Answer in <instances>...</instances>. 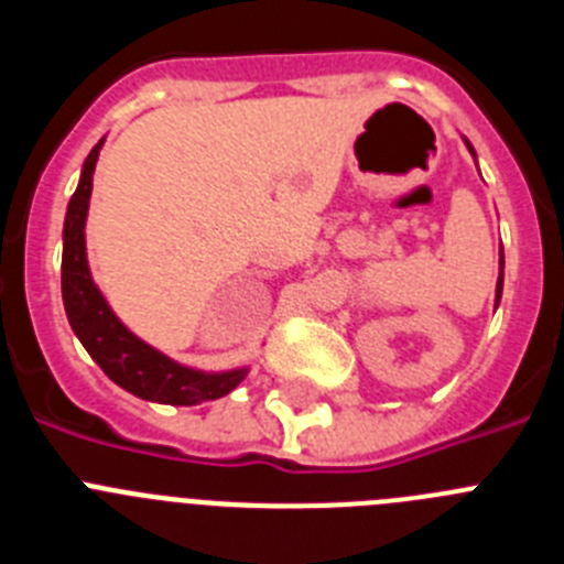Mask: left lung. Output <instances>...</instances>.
<instances>
[{"mask_svg":"<svg viewBox=\"0 0 564 564\" xmlns=\"http://www.w3.org/2000/svg\"><path fill=\"white\" fill-rule=\"evenodd\" d=\"M463 143H466V149H468V152H471V158H475V163H477L475 147H471V143H468L466 138H463ZM502 268H506V259H502V246H500V276H497V293H495V305H500V296H502ZM495 311H497V307H495Z\"/></svg>","mask_w":564,"mask_h":564,"instance_id":"left-lung-1","label":"left lung"}]
</instances>
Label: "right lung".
I'll return each instance as SVG.
<instances>
[{"mask_svg":"<svg viewBox=\"0 0 564 564\" xmlns=\"http://www.w3.org/2000/svg\"><path fill=\"white\" fill-rule=\"evenodd\" d=\"M104 138L87 154L78 177L76 194L69 197L67 217H64V251H62V299L67 322L89 358L107 372L121 390L134 398L172 406H197L203 401H217L239 387L248 376V367L206 372L174 361L166 352L134 336L121 318L115 316L101 288L89 273L87 262V212L93 197V174H96L98 154Z\"/></svg>","mask_w":564,"mask_h":564,"instance_id":"add662e5","label":"right lung"}]
</instances>
